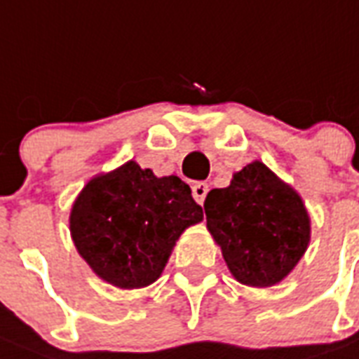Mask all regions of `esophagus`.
Returning <instances> with one entry per match:
<instances>
[{"mask_svg": "<svg viewBox=\"0 0 359 359\" xmlns=\"http://www.w3.org/2000/svg\"><path fill=\"white\" fill-rule=\"evenodd\" d=\"M207 191H209V184L207 182H196V184L191 186V196H194V199L199 205H203L205 198H207Z\"/></svg>", "mask_w": 359, "mask_h": 359, "instance_id": "esophagus-1", "label": "esophagus"}]
</instances>
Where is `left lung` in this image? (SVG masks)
I'll list each match as a JSON object with an SVG mask.
<instances>
[{
    "mask_svg": "<svg viewBox=\"0 0 359 359\" xmlns=\"http://www.w3.org/2000/svg\"><path fill=\"white\" fill-rule=\"evenodd\" d=\"M203 209L228 269L246 286L280 283L311 241L303 199L262 161L237 171L228 188L210 190Z\"/></svg>",
    "mask_w": 359,
    "mask_h": 359,
    "instance_id": "1",
    "label": "left lung"
}]
</instances>
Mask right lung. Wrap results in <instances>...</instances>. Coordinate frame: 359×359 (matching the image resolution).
Here are the masks:
<instances>
[{"label": "right lung", "instance_id": "1", "mask_svg": "<svg viewBox=\"0 0 359 359\" xmlns=\"http://www.w3.org/2000/svg\"><path fill=\"white\" fill-rule=\"evenodd\" d=\"M201 220L203 209L190 186L175 175L156 177L131 160L82 188L69 229L97 277L131 290L154 283L182 231Z\"/></svg>", "mask_w": 359, "mask_h": 359}]
</instances>
